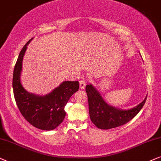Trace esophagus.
Returning <instances> with one entry per match:
<instances>
[{
    "label": "esophagus",
    "mask_w": 161,
    "mask_h": 161,
    "mask_svg": "<svg viewBox=\"0 0 161 161\" xmlns=\"http://www.w3.org/2000/svg\"><path fill=\"white\" fill-rule=\"evenodd\" d=\"M86 85V82H85V79H82V80L79 81V87L81 89H84Z\"/></svg>",
    "instance_id": "1"
}]
</instances>
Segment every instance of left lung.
I'll return each mask as SVG.
<instances>
[{"instance_id":"1","label":"left lung","mask_w":161,"mask_h":161,"mask_svg":"<svg viewBox=\"0 0 161 161\" xmlns=\"http://www.w3.org/2000/svg\"><path fill=\"white\" fill-rule=\"evenodd\" d=\"M88 98L89 114L92 122L98 128L109 130L127 124L132 120L144 105L147 96L138 105L130 110H123L110 106L92 85L85 87Z\"/></svg>"}]
</instances>
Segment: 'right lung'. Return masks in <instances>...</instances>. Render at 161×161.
<instances>
[{
  "mask_svg": "<svg viewBox=\"0 0 161 161\" xmlns=\"http://www.w3.org/2000/svg\"><path fill=\"white\" fill-rule=\"evenodd\" d=\"M31 40L20 51L14 66L12 87L14 99L21 114L32 126L42 130H52L63 121L65 117V107L73 94L78 91V81H65L46 96L29 93L20 82L23 56Z\"/></svg>",
  "mask_w": 161,
  "mask_h": 161,
  "instance_id": "1",
  "label": "right lung"
}]
</instances>
